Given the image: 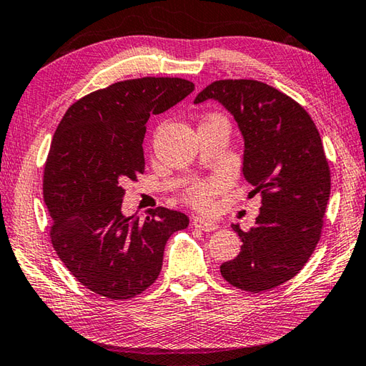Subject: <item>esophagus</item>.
I'll use <instances>...</instances> for the list:
<instances>
[{
	"label": "esophagus",
	"instance_id": "esophagus-1",
	"mask_svg": "<svg viewBox=\"0 0 366 366\" xmlns=\"http://www.w3.org/2000/svg\"><path fill=\"white\" fill-rule=\"evenodd\" d=\"M192 225L195 227V228H198V230H203V232H212V230H216V228H217V225L214 224V222L207 220V219H204L202 216L193 217Z\"/></svg>",
	"mask_w": 366,
	"mask_h": 366
}]
</instances>
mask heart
Returning a JSON list of instances; mask_svg holds the SVG:
<instances>
[{"instance_id":"b5f03b06","label":"heart","mask_w":366,"mask_h":366,"mask_svg":"<svg viewBox=\"0 0 366 366\" xmlns=\"http://www.w3.org/2000/svg\"><path fill=\"white\" fill-rule=\"evenodd\" d=\"M224 189V179L222 177H212L207 181L198 182L185 193V199L197 207H207L212 203V198Z\"/></svg>"}]
</instances>
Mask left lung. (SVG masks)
Instances as JSON below:
<instances>
[{"label": "left lung", "mask_w": 366, "mask_h": 366, "mask_svg": "<svg viewBox=\"0 0 366 366\" xmlns=\"http://www.w3.org/2000/svg\"><path fill=\"white\" fill-rule=\"evenodd\" d=\"M214 99L232 114L244 139L242 174L262 193L255 225L242 232L241 252L222 263L227 282L267 292L295 276L320 239L330 197V168L320 134L302 106L268 84L216 81L195 104Z\"/></svg>", "instance_id": "left-lung-1"}]
</instances>
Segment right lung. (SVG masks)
I'll return each mask as SVG.
<instances>
[{
	"label": "right lung",
	"instance_id": "1",
	"mask_svg": "<svg viewBox=\"0 0 366 366\" xmlns=\"http://www.w3.org/2000/svg\"><path fill=\"white\" fill-rule=\"evenodd\" d=\"M190 81L141 77L92 92L69 107L54 134L42 193L50 239L85 289L128 300L159 277L167 241L189 225L185 214L157 207L146 219L122 212L124 184L144 171L150 114L190 95Z\"/></svg>",
	"mask_w": 366,
	"mask_h": 366
}]
</instances>
